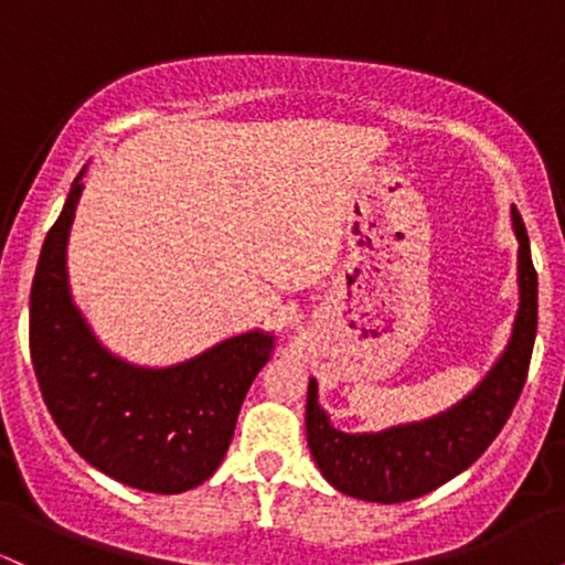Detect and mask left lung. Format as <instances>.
<instances>
[{
	"label": "left lung",
	"mask_w": 565,
	"mask_h": 565,
	"mask_svg": "<svg viewBox=\"0 0 565 565\" xmlns=\"http://www.w3.org/2000/svg\"><path fill=\"white\" fill-rule=\"evenodd\" d=\"M518 236V287L521 302L504 353L470 395L423 423L380 433H342L329 425L319 406V385L310 380L305 430L321 476L342 494L366 502H408L468 470L499 436L526 385L536 337V270L529 233L512 206Z\"/></svg>",
	"instance_id": "8db88e82"
}]
</instances>
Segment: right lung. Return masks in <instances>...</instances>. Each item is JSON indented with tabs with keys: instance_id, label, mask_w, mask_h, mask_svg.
Here are the masks:
<instances>
[{
	"instance_id": "obj_1",
	"label": "right lung",
	"mask_w": 565,
	"mask_h": 565,
	"mask_svg": "<svg viewBox=\"0 0 565 565\" xmlns=\"http://www.w3.org/2000/svg\"><path fill=\"white\" fill-rule=\"evenodd\" d=\"M82 188L79 172L31 284L29 345L39 391L55 425L93 468L132 489L180 494L223 462L274 337L236 334L167 369L135 366L108 353L68 289L66 244Z\"/></svg>"
}]
</instances>
